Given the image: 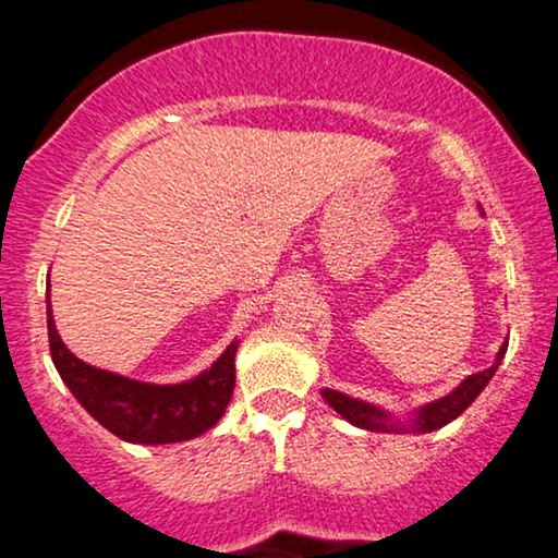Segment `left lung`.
I'll use <instances>...</instances> for the list:
<instances>
[{"mask_svg":"<svg viewBox=\"0 0 558 558\" xmlns=\"http://www.w3.org/2000/svg\"><path fill=\"white\" fill-rule=\"evenodd\" d=\"M504 354H506V343L498 349L493 367L483 369V373L470 375L466 380L459 383V388H453L451 393L444 396V399H435L430 403H425V407L414 409L412 417H407V420L390 417V412H386V409L373 407V403L360 401V399H351V396L338 393V390H332V388H323V399L328 401L343 420H349L351 425L362 427V430H369V433H433V430H438V427L448 425L451 420H457L459 414H462L480 393H483V388L488 386L490 377L496 375Z\"/></svg>","mask_w":558,"mask_h":558,"instance_id":"obj_1","label":"left lung"}]
</instances>
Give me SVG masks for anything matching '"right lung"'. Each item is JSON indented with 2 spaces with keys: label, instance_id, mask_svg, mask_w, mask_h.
<instances>
[{
  "label": "right lung",
  "instance_id": "1",
  "mask_svg": "<svg viewBox=\"0 0 558 558\" xmlns=\"http://www.w3.org/2000/svg\"><path fill=\"white\" fill-rule=\"evenodd\" d=\"M47 330L52 362L70 393L78 399L101 427L128 440V444H181L198 438L226 414L235 388V351L233 341L213 367L175 386L141 383L118 373L92 367L62 343L54 328L52 304L47 291Z\"/></svg>",
  "mask_w": 558,
  "mask_h": 558
}]
</instances>
